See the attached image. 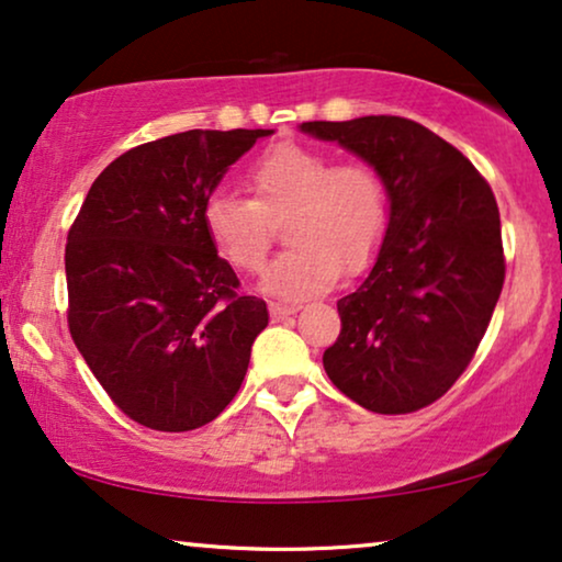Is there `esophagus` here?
<instances>
[{"mask_svg":"<svg viewBox=\"0 0 562 562\" xmlns=\"http://www.w3.org/2000/svg\"><path fill=\"white\" fill-rule=\"evenodd\" d=\"M268 310H271V317L279 322V319L291 317V314H296L299 312V304H279V302H273L271 306H268Z\"/></svg>","mask_w":562,"mask_h":562,"instance_id":"1","label":"esophagus"}]
</instances>
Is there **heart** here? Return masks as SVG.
Segmentation results:
<instances>
[{
    "mask_svg": "<svg viewBox=\"0 0 562 562\" xmlns=\"http://www.w3.org/2000/svg\"><path fill=\"white\" fill-rule=\"evenodd\" d=\"M252 199L214 191L202 227L220 258L258 273L273 245V225L289 214L291 248L263 276L266 294L306 299L325 294L342 276L360 273L379 256L389 229V191L368 164H335L325 150L283 143L252 160L245 173Z\"/></svg>",
    "mask_w": 562,
    "mask_h": 562,
    "instance_id": "b5f03b06",
    "label": "heart"
}]
</instances>
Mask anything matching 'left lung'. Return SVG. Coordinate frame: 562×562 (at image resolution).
Listing matches in <instances>:
<instances>
[{
	"label": "left lung",
	"instance_id": "obj_1",
	"mask_svg": "<svg viewBox=\"0 0 562 562\" xmlns=\"http://www.w3.org/2000/svg\"><path fill=\"white\" fill-rule=\"evenodd\" d=\"M299 130L373 166L391 212L371 273L337 302L342 329L322 363L363 409L417 412L460 379L502 294L494 191L463 153L419 122L371 114Z\"/></svg>",
	"mask_w": 562,
	"mask_h": 562
}]
</instances>
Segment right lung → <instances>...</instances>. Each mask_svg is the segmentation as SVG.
Returning <instances> with one entry per match:
<instances>
[{"mask_svg":"<svg viewBox=\"0 0 562 562\" xmlns=\"http://www.w3.org/2000/svg\"><path fill=\"white\" fill-rule=\"evenodd\" d=\"M273 130H189L137 145L91 183L68 229V329L137 425L189 432L233 402L268 325L263 299L202 227L222 176Z\"/></svg>","mask_w":562,"mask_h":562,"instance_id":"right-lung-1","label":"right lung"}]
</instances>
